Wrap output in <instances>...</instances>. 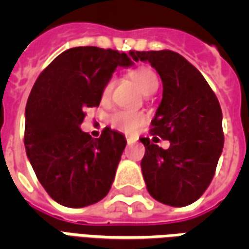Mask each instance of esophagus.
Segmentation results:
<instances>
[{
	"mask_svg": "<svg viewBox=\"0 0 249 249\" xmlns=\"http://www.w3.org/2000/svg\"><path fill=\"white\" fill-rule=\"evenodd\" d=\"M126 142H128V145H132V144H135L136 139H132V137H126Z\"/></svg>",
	"mask_w": 249,
	"mask_h": 249,
	"instance_id": "1",
	"label": "esophagus"
}]
</instances>
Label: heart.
I'll use <instances>...</instances> for the list:
<instances>
[{"label":"heart","mask_w":249,"mask_h":249,"mask_svg":"<svg viewBox=\"0 0 249 249\" xmlns=\"http://www.w3.org/2000/svg\"><path fill=\"white\" fill-rule=\"evenodd\" d=\"M130 77L133 81L140 88V90L144 94L152 92L153 89H157L159 87V80L155 71L149 68H139L130 73ZM113 88V80H109L103 88V97L108 98ZM110 124L113 125L116 129L123 130L126 133H133L140 128V125L145 121V116L140 112H133V110H125L120 109L116 110L114 113L110 114L109 117Z\"/></svg>","instance_id":"heart-1"}]
</instances>
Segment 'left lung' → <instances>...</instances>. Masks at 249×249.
<instances>
[{
  "mask_svg": "<svg viewBox=\"0 0 249 249\" xmlns=\"http://www.w3.org/2000/svg\"><path fill=\"white\" fill-rule=\"evenodd\" d=\"M149 62L162 81V100L152 120V141H170L162 150L141 137L145 155L141 171L152 197L171 207L195 203L213 178L223 152V113L203 74L172 51L132 52Z\"/></svg>",
  "mask_w": 249,
  "mask_h": 249,
  "instance_id": "obj_1",
  "label": "left lung"
}]
</instances>
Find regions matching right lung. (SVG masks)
<instances>
[{"label": "right lung", "mask_w": 249, "mask_h": 249, "mask_svg": "<svg viewBox=\"0 0 249 249\" xmlns=\"http://www.w3.org/2000/svg\"><path fill=\"white\" fill-rule=\"evenodd\" d=\"M132 65L126 53L77 46L57 56L33 85L25 108V149L41 185L64 207L97 203L113 184L125 136L107 126L92 139L80 125L85 108L100 105L116 68Z\"/></svg>", "instance_id": "right-lung-1"}]
</instances>
